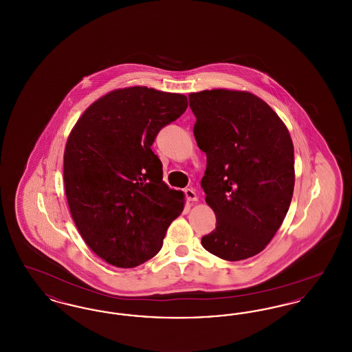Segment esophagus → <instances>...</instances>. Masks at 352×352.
<instances>
[{"instance_id": "obj_1", "label": "esophagus", "mask_w": 352, "mask_h": 352, "mask_svg": "<svg viewBox=\"0 0 352 352\" xmlns=\"http://www.w3.org/2000/svg\"><path fill=\"white\" fill-rule=\"evenodd\" d=\"M184 195H186V199L188 201H198L197 192H195L192 188H186V190H184Z\"/></svg>"}]
</instances>
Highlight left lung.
<instances>
[{"mask_svg":"<svg viewBox=\"0 0 352 352\" xmlns=\"http://www.w3.org/2000/svg\"><path fill=\"white\" fill-rule=\"evenodd\" d=\"M194 135L207 155L201 186L217 227L201 237L223 260L263 251L283 224L294 190V148L281 118L244 91L188 95Z\"/></svg>","mask_w":352,"mask_h":352,"instance_id":"1","label":"left lung"}]
</instances>
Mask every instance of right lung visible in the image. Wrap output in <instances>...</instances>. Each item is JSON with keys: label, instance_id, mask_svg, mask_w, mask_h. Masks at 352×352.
Here are the masks:
<instances>
[{"label": "right lung", "instance_id": "add662e5", "mask_svg": "<svg viewBox=\"0 0 352 352\" xmlns=\"http://www.w3.org/2000/svg\"><path fill=\"white\" fill-rule=\"evenodd\" d=\"M181 94L115 89L78 120L65 151L68 207L87 245L108 264L134 268L162 248L184 192L162 181L151 151L158 132L184 115Z\"/></svg>", "mask_w": 352, "mask_h": 352}]
</instances>
